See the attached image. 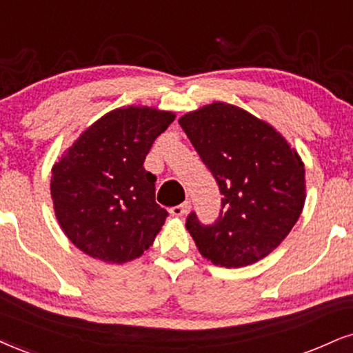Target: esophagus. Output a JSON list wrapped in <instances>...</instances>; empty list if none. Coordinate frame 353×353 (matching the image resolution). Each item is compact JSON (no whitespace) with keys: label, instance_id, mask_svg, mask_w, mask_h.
I'll use <instances>...</instances> for the list:
<instances>
[{"label":"esophagus","instance_id":"obj_1","mask_svg":"<svg viewBox=\"0 0 353 353\" xmlns=\"http://www.w3.org/2000/svg\"><path fill=\"white\" fill-rule=\"evenodd\" d=\"M186 211H188V203H181V204H178V206L170 208V214L175 216V217L185 216Z\"/></svg>","mask_w":353,"mask_h":353}]
</instances>
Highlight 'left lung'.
<instances>
[{
    "mask_svg": "<svg viewBox=\"0 0 353 353\" xmlns=\"http://www.w3.org/2000/svg\"><path fill=\"white\" fill-rule=\"evenodd\" d=\"M221 194L219 217L203 224L196 212L186 229L204 259L237 268L280 245L304 206V165L272 125L225 103L180 117Z\"/></svg>",
    "mask_w": 353,
    "mask_h": 353,
    "instance_id": "left-lung-1",
    "label": "left lung"
}]
</instances>
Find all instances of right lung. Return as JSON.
<instances>
[{
  "label": "right lung",
  "mask_w": 353,
  "mask_h": 353,
  "mask_svg": "<svg viewBox=\"0 0 353 353\" xmlns=\"http://www.w3.org/2000/svg\"><path fill=\"white\" fill-rule=\"evenodd\" d=\"M173 121V112L150 108L111 111L54 165L55 216L81 252L124 263L154 243L168 212L155 203L157 176L143 168V160Z\"/></svg>",
  "instance_id": "1"
}]
</instances>
